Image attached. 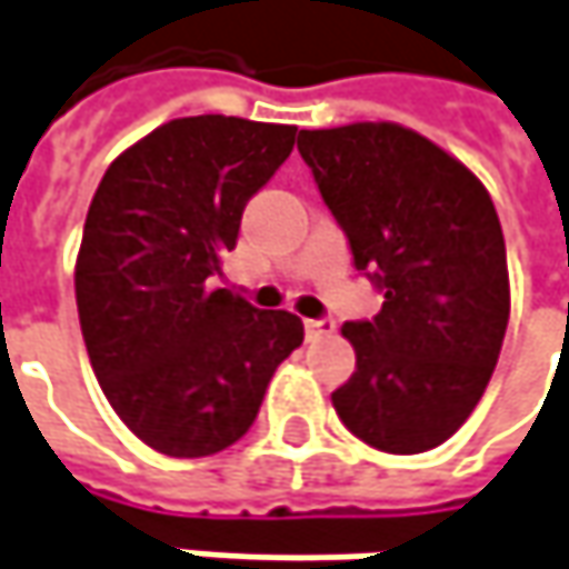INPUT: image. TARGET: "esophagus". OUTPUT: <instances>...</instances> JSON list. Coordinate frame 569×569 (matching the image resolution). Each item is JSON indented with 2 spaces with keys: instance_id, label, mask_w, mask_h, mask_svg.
<instances>
[{
  "instance_id": "esophagus-1",
  "label": "esophagus",
  "mask_w": 569,
  "mask_h": 569,
  "mask_svg": "<svg viewBox=\"0 0 569 569\" xmlns=\"http://www.w3.org/2000/svg\"><path fill=\"white\" fill-rule=\"evenodd\" d=\"M328 335H335V321H331V318H309V321H306V338H309V341L328 338Z\"/></svg>"
}]
</instances>
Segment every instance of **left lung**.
Returning a JSON list of instances; mask_svg holds the SVG:
<instances>
[{"instance_id":"8db88e82","label":"left lung","mask_w":569,"mask_h":569,"mask_svg":"<svg viewBox=\"0 0 569 569\" xmlns=\"http://www.w3.org/2000/svg\"><path fill=\"white\" fill-rule=\"evenodd\" d=\"M299 153L373 270L383 309L348 321L357 370L331 392L348 431L386 453L445 445L477 409L509 325V267L486 186L396 121L299 131Z\"/></svg>"}]
</instances>
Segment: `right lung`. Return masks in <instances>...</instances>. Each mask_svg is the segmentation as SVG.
<instances>
[{
  "mask_svg": "<svg viewBox=\"0 0 569 569\" xmlns=\"http://www.w3.org/2000/svg\"><path fill=\"white\" fill-rule=\"evenodd\" d=\"M296 124L173 118L109 163L77 253L86 353L116 416L153 451L209 457L248 435L302 318L209 289L241 212Z\"/></svg>",
  "mask_w": 569,
  "mask_h": 569,
  "instance_id": "right-lung-1",
  "label": "right lung"
}]
</instances>
